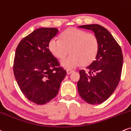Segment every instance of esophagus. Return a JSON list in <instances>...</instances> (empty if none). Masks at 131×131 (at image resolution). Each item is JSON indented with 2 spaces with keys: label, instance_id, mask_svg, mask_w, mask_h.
I'll use <instances>...</instances> for the list:
<instances>
[{
  "label": "esophagus",
  "instance_id": "obj_1",
  "mask_svg": "<svg viewBox=\"0 0 131 131\" xmlns=\"http://www.w3.org/2000/svg\"><path fill=\"white\" fill-rule=\"evenodd\" d=\"M66 71H67V74L69 75V74H70L71 73H72V72H73V70H70V69H67V70H66Z\"/></svg>",
  "mask_w": 131,
  "mask_h": 131
}]
</instances>
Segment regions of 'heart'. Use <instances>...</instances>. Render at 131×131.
Instances as JSON below:
<instances>
[{"label": "heart", "mask_w": 131, "mask_h": 131, "mask_svg": "<svg viewBox=\"0 0 131 131\" xmlns=\"http://www.w3.org/2000/svg\"><path fill=\"white\" fill-rule=\"evenodd\" d=\"M49 49L56 58L62 59L61 64L66 69H73L81 65H88L95 59L99 49V41L96 35L77 28L64 32L61 39L53 38L49 43Z\"/></svg>", "instance_id": "1"}]
</instances>
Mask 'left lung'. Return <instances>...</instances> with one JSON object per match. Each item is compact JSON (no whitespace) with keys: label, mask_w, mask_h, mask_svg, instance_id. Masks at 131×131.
<instances>
[{"label":"left lung","mask_w":131,"mask_h":131,"mask_svg":"<svg viewBox=\"0 0 131 131\" xmlns=\"http://www.w3.org/2000/svg\"><path fill=\"white\" fill-rule=\"evenodd\" d=\"M91 30L99 41L94 61L87 66V72L79 71L78 93L88 104H102L113 94L120 80L123 56L120 46L105 27L99 24L78 26Z\"/></svg>","instance_id":"8db88e82"}]
</instances>
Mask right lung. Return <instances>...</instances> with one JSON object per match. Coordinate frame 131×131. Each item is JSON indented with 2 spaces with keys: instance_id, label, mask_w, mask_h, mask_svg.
<instances>
[{
  "instance_id": "right-lung-1",
  "label": "right lung",
  "mask_w": 131,
  "mask_h": 131,
  "mask_svg": "<svg viewBox=\"0 0 131 131\" xmlns=\"http://www.w3.org/2000/svg\"><path fill=\"white\" fill-rule=\"evenodd\" d=\"M59 32L54 27L34 30L21 40L14 58L13 73L27 99L43 105L54 98L67 72L49 50V43Z\"/></svg>"
}]
</instances>
